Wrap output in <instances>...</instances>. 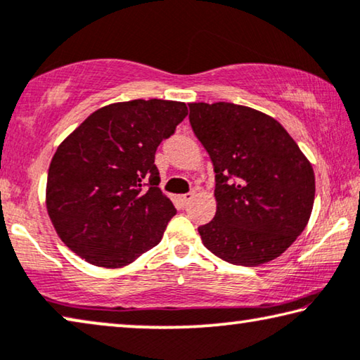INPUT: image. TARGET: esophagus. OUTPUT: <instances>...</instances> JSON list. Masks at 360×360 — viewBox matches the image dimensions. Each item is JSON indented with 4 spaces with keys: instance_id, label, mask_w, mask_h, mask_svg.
Wrapping results in <instances>:
<instances>
[{
    "instance_id": "34e87169",
    "label": "esophagus",
    "mask_w": 360,
    "mask_h": 360,
    "mask_svg": "<svg viewBox=\"0 0 360 360\" xmlns=\"http://www.w3.org/2000/svg\"><path fill=\"white\" fill-rule=\"evenodd\" d=\"M192 198H193V192H187V193H182V195H179V200L184 205L189 203Z\"/></svg>"
}]
</instances>
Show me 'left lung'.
<instances>
[{"mask_svg":"<svg viewBox=\"0 0 360 360\" xmlns=\"http://www.w3.org/2000/svg\"><path fill=\"white\" fill-rule=\"evenodd\" d=\"M191 127L214 168L216 214L198 227L211 253L237 266L281 256L309 221L316 178L277 120L255 108L189 104Z\"/></svg>","mask_w":360,"mask_h":360,"instance_id":"1","label":"left lung"}]
</instances>
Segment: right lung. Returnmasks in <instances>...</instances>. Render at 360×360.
I'll return each instance as SVG.
<instances>
[{
  "instance_id": "1",
  "label": "right lung",
  "mask_w": 360,
  "mask_h": 360,
  "mask_svg": "<svg viewBox=\"0 0 360 360\" xmlns=\"http://www.w3.org/2000/svg\"><path fill=\"white\" fill-rule=\"evenodd\" d=\"M184 102L136 99L102 107L56 150L46 207L73 253L122 267L162 240L176 208L160 191L155 152L186 118Z\"/></svg>"
}]
</instances>
